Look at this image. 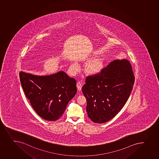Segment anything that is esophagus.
I'll return each mask as SVG.
<instances>
[{
    "mask_svg": "<svg viewBox=\"0 0 159 159\" xmlns=\"http://www.w3.org/2000/svg\"><path fill=\"white\" fill-rule=\"evenodd\" d=\"M76 86H77V89H78V90H79V91L81 90V89H82V83H81V82H77V84H76Z\"/></svg>",
    "mask_w": 159,
    "mask_h": 159,
    "instance_id": "obj_1",
    "label": "esophagus"
}]
</instances>
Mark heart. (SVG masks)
I'll return each instance as SVG.
<instances>
[{
    "mask_svg": "<svg viewBox=\"0 0 159 159\" xmlns=\"http://www.w3.org/2000/svg\"><path fill=\"white\" fill-rule=\"evenodd\" d=\"M102 62L98 59H94L87 63L85 67V70L87 72L90 74H94L100 70ZM72 66L75 67L76 66V64H73Z\"/></svg>",
    "mask_w": 159,
    "mask_h": 159,
    "instance_id": "b5f03b06",
    "label": "heart"
}]
</instances>
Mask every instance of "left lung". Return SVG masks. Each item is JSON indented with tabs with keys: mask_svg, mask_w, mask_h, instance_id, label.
<instances>
[{
	"mask_svg": "<svg viewBox=\"0 0 159 159\" xmlns=\"http://www.w3.org/2000/svg\"><path fill=\"white\" fill-rule=\"evenodd\" d=\"M134 80L131 63L126 59L114 60L99 74L87 77L82 91L90 119L102 123L114 117L129 99Z\"/></svg>",
	"mask_w": 159,
	"mask_h": 159,
	"instance_id": "1",
	"label": "left lung"
}]
</instances>
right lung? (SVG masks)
<instances>
[{"mask_svg":"<svg viewBox=\"0 0 159 159\" xmlns=\"http://www.w3.org/2000/svg\"><path fill=\"white\" fill-rule=\"evenodd\" d=\"M19 75L22 88L33 108L48 121L58 120L77 92L75 80L63 71L48 75L21 71Z\"/></svg>","mask_w":159,"mask_h":159,"instance_id":"right-lung-1","label":"right lung"}]
</instances>
